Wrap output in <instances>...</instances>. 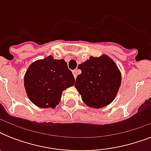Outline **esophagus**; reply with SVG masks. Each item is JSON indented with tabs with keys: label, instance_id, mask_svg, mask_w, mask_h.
<instances>
[{
	"label": "esophagus",
	"instance_id": "esophagus-1",
	"mask_svg": "<svg viewBox=\"0 0 151 151\" xmlns=\"http://www.w3.org/2000/svg\"><path fill=\"white\" fill-rule=\"evenodd\" d=\"M78 70H73V77H74V78H77V76H78Z\"/></svg>",
	"mask_w": 151,
	"mask_h": 151
}]
</instances>
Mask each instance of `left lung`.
Returning <instances> with one entry per match:
<instances>
[{
  "instance_id": "left-lung-1",
  "label": "left lung",
  "mask_w": 151,
  "mask_h": 151,
  "mask_svg": "<svg viewBox=\"0 0 151 151\" xmlns=\"http://www.w3.org/2000/svg\"><path fill=\"white\" fill-rule=\"evenodd\" d=\"M78 68L81 73L76 78L75 88L83 102L92 108L112 103L122 83V74L114 60L106 55L90 56Z\"/></svg>"
}]
</instances>
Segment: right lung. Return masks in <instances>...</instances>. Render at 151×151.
<instances>
[{
  "label": "right lung",
  "mask_w": 151,
  "mask_h": 151,
  "mask_svg": "<svg viewBox=\"0 0 151 151\" xmlns=\"http://www.w3.org/2000/svg\"><path fill=\"white\" fill-rule=\"evenodd\" d=\"M75 79L64 59L52 55L29 65L25 73L24 86L27 96L41 108H55L60 102L62 93L74 85Z\"/></svg>",
  "instance_id": "obj_1"
}]
</instances>
